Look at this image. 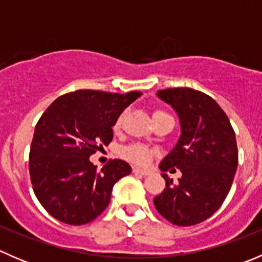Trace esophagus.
<instances>
[{"mask_svg": "<svg viewBox=\"0 0 262 262\" xmlns=\"http://www.w3.org/2000/svg\"><path fill=\"white\" fill-rule=\"evenodd\" d=\"M133 172H134V173H138V175H143V176H146V175H149L150 171H148V170H143V168L134 167V168H133Z\"/></svg>", "mask_w": 262, "mask_h": 262, "instance_id": "esophagus-1", "label": "esophagus"}]
</instances>
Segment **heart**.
Here are the masks:
<instances>
[{"instance_id": "heart-1", "label": "heart", "mask_w": 262, "mask_h": 262, "mask_svg": "<svg viewBox=\"0 0 262 262\" xmlns=\"http://www.w3.org/2000/svg\"><path fill=\"white\" fill-rule=\"evenodd\" d=\"M161 115H166L165 112H161V110H157V112L153 113V119L158 118ZM123 119H124V113L120 114L116 118V120L114 121V125H113V130L114 132H119L120 130L121 125H123ZM121 157L124 160L129 161V162L134 163V165H139V166H146L149 163L150 158L153 156V150L150 148H148L147 146L142 143H130L128 146H124L120 148L119 150Z\"/></svg>"}]
</instances>
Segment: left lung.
<instances>
[{
	"mask_svg": "<svg viewBox=\"0 0 262 262\" xmlns=\"http://www.w3.org/2000/svg\"><path fill=\"white\" fill-rule=\"evenodd\" d=\"M180 119L181 136L175 148L160 163L161 171L182 176L173 182L166 173V189L153 203L175 226L202 223L223 204L238 165L236 134L228 116L207 94L189 87L157 91Z\"/></svg>",
	"mask_w": 262,
	"mask_h": 262,
	"instance_id": "obj_1",
	"label": "left lung"
}]
</instances>
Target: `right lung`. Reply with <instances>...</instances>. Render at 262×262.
Returning <instances> with one entry per match:
<instances>
[{
	"instance_id": "add662e5",
	"label": "right lung",
	"mask_w": 262,
	"mask_h": 262,
	"mask_svg": "<svg viewBox=\"0 0 262 262\" xmlns=\"http://www.w3.org/2000/svg\"><path fill=\"white\" fill-rule=\"evenodd\" d=\"M141 95L77 90L54 100L40 116L29 171L34 192L50 215L81 226L106 209L113 186L132 167L123 160H110L97 170L90 156L112 142L116 118Z\"/></svg>"
}]
</instances>
